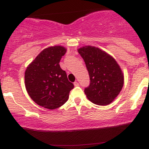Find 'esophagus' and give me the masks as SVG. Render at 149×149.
I'll return each mask as SVG.
<instances>
[{"mask_svg":"<svg viewBox=\"0 0 149 149\" xmlns=\"http://www.w3.org/2000/svg\"><path fill=\"white\" fill-rule=\"evenodd\" d=\"M73 84H74L75 86H78V85H79V83H78L77 81L74 82V83H73Z\"/></svg>","mask_w":149,"mask_h":149,"instance_id":"esophagus-1","label":"esophagus"}]
</instances>
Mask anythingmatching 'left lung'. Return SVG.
Wrapping results in <instances>:
<instances>
[{"instance_id":"left-lung-1","label":"left lung","mask_w":149,"mask_h":149,"mask_svg":"<svg viewBox=\"0 0 149 149\" xmlns=\"http://www.w3.org/2000/svg\"><path fill=\"white\" fill-rule=\"evenodd\" d=\"M78 51L90 76V85L84 90L88 99L97 105L111 104L124 84V76L119 65L111 56L96 47L85 46Z\"/></svg>"}]
</instances>
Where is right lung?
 Instances as JSON below:
<instances>
[{"instance_id": "right-lung-1", "label": "right lung", "mask_w": 149, "mask_h": 149, "mask_svg": "<svg viewBox=\"0 0 149 149\" xmlns=\"http://www.w3.org/2000/svg\"><path fill=\"white\" fill-rule=\"evenodd\" d=\"M66 52L62 46L44 49L25 71V86L31 98L40 107L55 109L67 102L74 85L69 81L59 61Z\"/></svg>"}]
</instances>
